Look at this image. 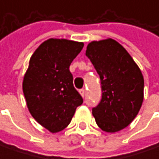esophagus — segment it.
<instances>
[{"instance_id": "obj_1", "label": "esophagus", "mask_w": 159, "mask_h": 159, "mask_svg": "<svg viewBox=\"0 0 159 159\" xmlns=\"http://www.w3.org/2000/svg\"><path fill=\"white\" fill-rule=\"evenodd\" d=\"M80 95H81L82 97H84V96H85V94H86V90H85L84 89H80Z\"/></svg>"}]
</instances>
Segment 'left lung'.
Segmentation results:
<instances>
[{
	"mask_svg": "<svg viewBox=\"0 0 159 159\" xmlns=\"http://www.w3.org/2000/svg\"><path fill=\"white\" fill-rule=\"evenodd\" d=\"M86 56L101 79L102 100L92 108L98 126L115 133L128 126L144 100V78L129 53L115 40L90 42Z\"/></svg>",
	"mask_w": 159,
	"mask_h": 159,
	"instance_id": "1",
	"label": "left lung"
}]
</instances>
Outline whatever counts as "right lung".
Here are the masks:
<instances>
[{
  "instance_id": "add662e5",
  "label": "right lung",
  "mask_w": 159,
  "mask_h": 159,
  "mask_svg": "<svg viewBox=\"0 0 159 159\" xmlns=\"http://www.w3.org/2000/svg\"><path fill=\"white\" fill-rule=\"evenodd\" d=\"M84 44L50 38L34 52L23 91L35 121L51 133L65 129L83 99L73 86L70 66Z\"/></svg>"
}]
</instances>
